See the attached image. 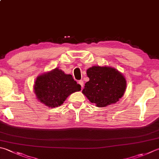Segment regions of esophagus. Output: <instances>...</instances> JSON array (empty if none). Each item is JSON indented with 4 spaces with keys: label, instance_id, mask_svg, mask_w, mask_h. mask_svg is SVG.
Segmentation results:
<instances>
[{
    "label": "esophagus",
    "instance_id": "34e87169",
    "mask_svg": "<svg viewBox=\"0 0 159 159\" xmlns=\"http://www.w3.org/2000/svg\"><path fill=\"white\" fill-rule=\"evenodd\" d=\"M78 83L81 85V86H82V88H83V86H84V82H83V80H80Z\"/></svg>",
    "mask_w": 159,
    "mask_h": 159
}]
</instances>
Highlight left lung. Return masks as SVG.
<instances>
[{
	"label": "left lung",
	"instance_id": "obj_1",
	"mask_svg": "<svg viewBox=\"0 0 159 159\" xmlns=\"http://www.w3.org/2000/svg\"><path fill=\"white\" fill-rule=\"evenodd\" d=\"M89 78L82 93L98 107L115 104L123 96L127 81L123 74L111 66H93L86 70Z\"/></svg>",
	"mask_w": 159,
	"mask_h": 159
}]
</instances>
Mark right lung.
Masks as SVG:
<instances>
[{"instance_id":"right-lung-1","label":"right lung","mask_w":159,"mask_h":159,"mask_svg":"<svg viewBox=\"0 0 159 159\" xmlns=\"http://www.w3.org/2000/svg\"><path fill=\"white\" fill-rule=\"evenodd\" d=\"M80 91L81 86L71 75L66 74L59 68L39 75L34 84L37 100L50 108L61 106L70 95Z\"/></svg>"}]
</instances>
